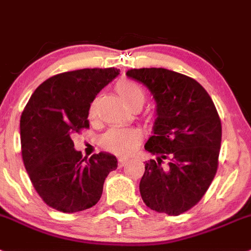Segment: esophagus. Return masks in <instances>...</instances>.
I'll return each instance as SVG.
<instances>
[{
  "mask_svg": "<svg viewBox=\"0 0 251 251\" xmlns=\"http://www.w3.org/2000/svg\"><path fill=\"white\" fill-rule=\"evenodd\" d=\"M126 163H127V159L126 158H119V167L123 168L124 165H126Z\"/></svg>",
  "mask_w": 251,
  "mask_h": 251,
  "instance_id": "1",
  "label": "esophagus"
}]
</instances>
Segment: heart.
Returning <instances> with one entry per match:
<instances>
[{"instance_id": "1", "label": "heart", "mask_w": 251, "mask_h": 251, "mask_svg": "<svg viewBox=\"0 0 251 251\" xmlns=\"http://www.w3.org/2000/svg\"><path fill=\"white\" fill-rule=\"evenodd\" d=\"M116 92L130 110L136 104L143 106L145 101L144 91L131 80H120L116 84ZM96 116H97V100H95L89 106V117L95 119ZM141 139L143 136L140 131L135 128H111L106 134L102 135L100 143L102 148L107 151L117 155L127 156L140 145Z\"/></svg>"}]
</instances>
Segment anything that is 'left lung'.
Here are the masks:
<instances>
[{
  "mask_svg": "<svg viewBox=\"0 0 251 251\" xmlns=\"http://www.w3.org/2000/svg\"><path fill=\"white\" fill-rule=\"evenodd\" d=\"M126 75L147 87L156 119L145 150L140 180L144 203L177 216L200 202L215 178L221 148V121L206 89L193 78L164 68L128 69ZM168 158V166L162 159Z\"/></svg>",
  "mask_w": 251,
  "mask_h": 251,
  "instance_id": "1",
  "label": "left lung"
}]
</instances>
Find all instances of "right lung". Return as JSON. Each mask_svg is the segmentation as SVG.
<instances>
[{
	"instance_id": "add662e5",
	"label": "right lung",
	"mask_w": 251,
	"mask_h": 251,
	"mask_svg": "<svg viewBox=\"0 0 251 251\" xmlns=\"http://www.w3.org/2000/svg\"><path fill=\"white\" fill-rule=\"evenodd\" d=\"M120 74L116 68L65 72L35 89L20 120L25 169L43 201L60 212L91 208L104 179L117 168L116 156L101 151L89 159L74 149L72 134L88 127L89 106Z\"/></svg>"
}]
</instances>
